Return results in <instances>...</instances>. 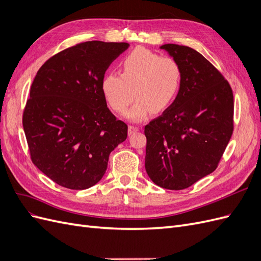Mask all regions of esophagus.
<instances>
[{"label":"esophagus","mask_w":261,"mask_h":261,"mask_svg":"<svg viewBox=\"0 0 261 261\" xmlns=\"http://www.w3.org/2000/svg\"><path fill=\"white\" fill-rule=\"evenodd\" d=\"M138 130H139V127H137V126H134V125L128 126V134H129V135H132V134L136 133Z\"/></svg>","instance_id":"1"}]
</instances>
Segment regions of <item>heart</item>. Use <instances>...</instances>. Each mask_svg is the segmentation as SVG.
Instances as JSON below:
<instances>
[{"label": "heart", "instance_id": "obj_1", "mask_svg": "<svg viewBox=\"0 0 261 261\" xmlns=\"http://www.w3.org/2000/svg\"><path fill=\"white\" fill-rule=\"evenodd\" d=\"M120 68L121 74L108 72L101 81L102 94L114 112L123 113L135 96L125 116L139 122L150 111L163 112L176 99L183 72L174 58L136 48L121 60Z\"/></svg>", "mask_w": 261, "mask_h": 261}]
</instances>
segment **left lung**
Here are the masks:
<instances>
[{
	"label": "left lung",
	"mask_w": 261,
	"mask_h": 261,
	"mask_svg": "<svg viewBox=\"0 0 261 261\" xmlns=\"http://www.w3.org/2000/svg\"><path fill=\"white\" fill-rule=\"evenodd\" d=\"M181 67L174 102L145 126V168L153 183L185 189L218 168L234 129L230 84L211 63L185 45L163 44Z\"/></svg>",
	"instance_id": "left-lung-1"
}]
</instances>
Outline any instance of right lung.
<instances>
[{"mask_svg": "<svg viewBox=\"0 0 261 261\" xmlns=\"http://www.w3.org/2000/svg\"><path fill=\"white\" fill-rule=\"evenodd\" d=\"M126 42L86 41L39 68L22 113L30 159L69 189H87L105 175L109 155L127 138V125L110 111L101 81Z\"/></svg>", "mask_w": 261, "mask_h": 261, "instance_id": "obj_1", "label": "right lung"}]
</instances>
